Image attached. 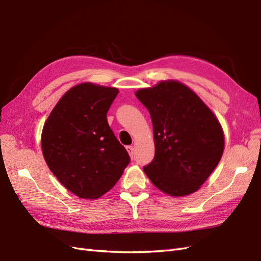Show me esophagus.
Listing matches in <instances>:
<instances>
[{
  "label": "esophagus",
  "mask_w": 261,
  "mask_h": 261,
  "mask_svg": "<svg viewBox=\"0 0 261 261\" xmlns=\"http://www.w3.org/2000/svg\"><path fill=\"white\" fill-rule=\"evenodd\" d=\"M126 149H127L130 158H134V156H135V152H134V147L133 146H127V147H126Z\"/></svg>",
  "instance_id": "34e87169"
}]
</instances>
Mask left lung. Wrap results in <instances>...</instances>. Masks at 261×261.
<instances>
[{
  "label": "left lung",
  "instance_id": "obj_1",
  "mask_svg": "<svg viewBox=\"0 0 261 261\" xmlns=\"http://www.w3.org/2000/svg\"><path fill=\"white\" fill-rule=\"evenodd\" d=\"M151 117L154 157L144 171L161 191L183 196L199 190L220 163L224 134L220 122L191 89L161 81L138 90Z\"/></svg>",
  "mask_w": 261,
  "mask_h": 261
}]
</instances>
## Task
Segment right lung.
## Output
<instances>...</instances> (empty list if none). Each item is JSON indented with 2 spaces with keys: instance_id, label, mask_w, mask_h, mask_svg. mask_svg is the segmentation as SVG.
<instances>
[{
  "instance_id": "obj_1",
  "label": "right lung",
  "mask_w": 261,
  "mask_h": 261,
  "mask_svg": "<svg viewBox=\"0 0 261 261\" xmlns=\"http://www.w3.org/2000/svg\"><path fill=\"white\" fill-rule=\"evenodd\" d=\"M115 88L81 83L65 93L45 122L46 164L70 192L97 199L115 186L130 158L108 123Z\"/></svg>"
}]
</instances>
